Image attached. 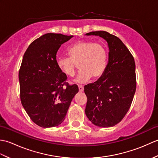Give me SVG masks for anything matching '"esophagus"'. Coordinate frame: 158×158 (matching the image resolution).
I'll list each match as a JSON object with an SVG mask.
<instances>
[{
	"label": "esophagus",
	"mask_w": 158,
	"mask_h": 158,
	"mask_svg": "<svg viewBox=\"0 0 158 158\" xmlns=\"http://www.w3.org/2000/svg\"><path fill=\"white\" fill-rule=\"evenodd\" d=\"M83 90H84V88H83V87L82 85H79V92H83Z\"/></svg>",
	"instance_id": "esophagus-1"
}]
</instances>
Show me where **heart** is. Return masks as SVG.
I'll list each match as a JSON object with an SVG mask.
<instances>
[{
  "label": "heart",
  "mask_w": 158,
  "mask_h": 158,
  "mask_svg": "<svg viewBox=\"0 0 158 158\" xmlns=\"http://www.w3.org/2000/svg\"><path fill=\"white\" fill-rule=\"evenodd\" d=\"M69 58H60L56 61L59 70L65 75L73 77L78 64L80 70L75 79L77 83H84L90 77L98 79L105 72L107 51L101 43L92 41L77 42L68 49Z\"/></svg>",
  "instance_id": "heart-1"
}]
</instances>
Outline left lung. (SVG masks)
<instances>
[{"label": "left lung", "mask_w": 158, "mask_h": 158, "mask_svg": "<svg viewBox=\"0 0 158 158\" xmlns=\"http://www.w3.org/2000/svg\"><path fill=\"white\" fill-rule=\"evenodd\" d=\"M86 35L102 37L108 43L109 52L106 69L92 83L84 86L88 98L85 113L95 126L108 127L120 122L128 111L136 88L135 60L116 36L106 31Z\"/></svg>", "instance_id": "obj_1"}]
</instances>
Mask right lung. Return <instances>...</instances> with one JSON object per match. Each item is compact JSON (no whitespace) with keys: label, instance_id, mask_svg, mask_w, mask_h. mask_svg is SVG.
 Returning <instances> with one entry per match:
<instances>
[{"label":"right lung","instance_id":"obj_1","mask_svg":"<svg viewBox=\"0 0 158 158\" xmlns=\"http://www.w3.org/2000/svg\"><path fill=\"white\" fill-rule=\"evenodd\" d=\"M73 35L48 33L35 40L23 55L19 70L20 99L33 122L40 127L60 125L65 119L78 86L65 82L67 77L56 64V53ZM65 85L66 89H63Z\"/></svg>","mask_w":158,"mask_h":158}]
</instances>
